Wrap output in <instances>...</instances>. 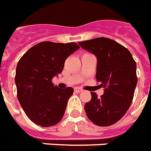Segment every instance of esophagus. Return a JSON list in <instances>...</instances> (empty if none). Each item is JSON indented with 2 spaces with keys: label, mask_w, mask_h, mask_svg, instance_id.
<instances>
[{
  "label": "esophagus",
  "mask_w": 151,
  "mask_h": 151,
  "mask_svg": "<svg viewBox=\"0 0 151 151\" xmlns=\"http://www.w3.org/2000/svg\"><path fill=\"white\" fill-rule=\"evenodd\" d=\"M82 91H83V90H82L81 88H78V87H77V88H74V91H76V92L80 93V92H81Z\"/></svg>",
  "instance_id": "esophagus-1"
}]
</instances>
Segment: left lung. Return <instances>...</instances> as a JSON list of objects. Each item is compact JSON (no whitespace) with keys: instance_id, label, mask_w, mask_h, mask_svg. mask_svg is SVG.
Here are the masks:
<instances>
[{"instance_id":"8db88e82","label":"left lung","mask_w":151,"mask_h":151,"mask_svg":"<svg viewBox=\"0 0 151 151\" xmlns=\"http://www.w3.org/2000/svg\"><path fill=\"white\" fill-rule=\"evenodd\" d=\"M78 44L96 56L97 81L105 88L100 98L91 92V99L84 105L87 116L99 127L115 124L133 101L137 84V63L127 48L108 38H96Z\"/></svg>"}]
</instances>
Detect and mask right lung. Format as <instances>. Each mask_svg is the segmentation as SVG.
<instances>
[{"label": "right lung", "mask_w": 151, "mask_h": 151, "mask_svg": "<svg viewBox=\"0 0 151 151\" xmlns=\"http://www.w3.org/2000/svg\"><path fill=\"white\" fill-rule=\"evenodd\" d=\"M79 48L75 42H42L18 61L14 78L17 96L24 113L35 124L52 127L63 118L73 89L54 86L52 80L62 72L66 59Z\"/></svg>", "instance_id": "right-lung-1"}]
</instances>
